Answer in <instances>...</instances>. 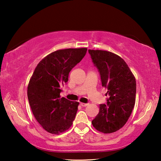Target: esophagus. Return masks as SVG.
<instances>
[{
    "instance_id": "34e87169",
    "label": "esophagus",
    "mask_w": 161,
    "mask_h": 161,
    "mask_svg": "<svg viewBox=\"0 0 161 161\" xmlns=\"http://www.w3.org/2000/svg\"><path fill=\"white\" fill-rule=\"evenodd\" d=\"M80 105L81 107H86V106L89 105V103H80Z\"/></svg>"
}]
</instances>
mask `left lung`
Wrapping results in <instances>:
<instances>
[{
  "label": "left lung",
  "mask_w": 161,
  "mask_h": 161,
  "mask_svg": "<svg viewBox=\"0 0 161 161\" xmlns=\"http://www.w3.org/2000/svg\"><path fill=\"white\" fill-rule=\"evenodd\" d=\"M89 53L109 96L107 104L99 105V112L92 124L98 131L114 133L126 124L134 107L136 79L126 62L117 54L99 50H89Z\"/></svg>",
  "instance_id": "obj_1"
}]
</instances>
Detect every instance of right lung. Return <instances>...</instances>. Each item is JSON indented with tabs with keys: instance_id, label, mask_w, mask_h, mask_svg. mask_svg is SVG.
<instances>
[{
	"instance_id": "obj_1",
	"label": "right lung",
	"mask_w": 161,
	"mask_h": 161,
	"mask_svg": "<svg viewBox=\"0 0 161 161\" xmlns=\"http://www.w3.org/2000/svg\"><path fill=\"white\" fill-rule=\"evenodd\" d=\"M87 48H69L49 54L37 65L28 86V98L35 119L46 131L59 135L72 125L79 102L60 97V86L85 56Z\"/></svg>"
}]
</instances>
